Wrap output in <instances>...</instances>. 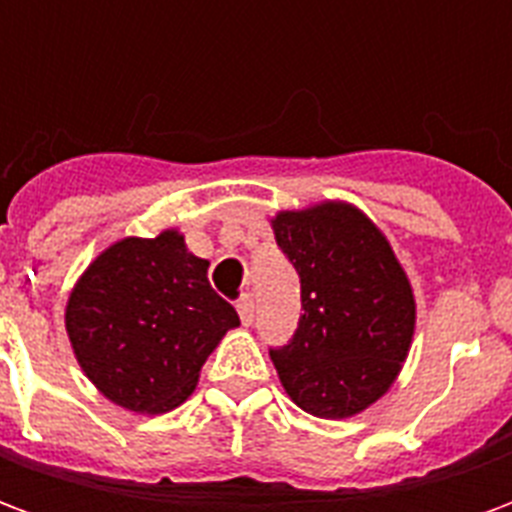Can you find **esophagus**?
<instances>
[{"label": "esophagus", "instance_id": "1", "mask_svg": "<svg viewBox=\"0 0 512 512\" xmlns=\"http://www.w3.org/2000/svg\"><path fill=\"white\" fill-rule=\"evenodd\" d=\"M235 310H238V315H241V323L249 326V323H252V315H255V299H252L249 293H244L241 299L235 301Z\"/></svg>", "mask_w": 512, "mask_h": 512}]
</instances>
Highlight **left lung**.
Returning <instances> with one entry per match:
<instances>
[{"mask_svg": "<svg viewBox=\"0 0 512 512\" xmlns=\"http://www.w3.org/2000/svg\"><path fill=\"white\" fill-rule=\"evenodd\" d=\"M282 255L301 282V318L271 348L293 403L321 419L365 411L392 386L414 337V293L392 246L345 202L274 219Z\"/></svg>", "mask_w": 512, "mask_h": 512, "instance_id": "1", "label": "left lung"}]
</instances>
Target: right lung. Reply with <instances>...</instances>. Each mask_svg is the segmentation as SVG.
Wrapping results in <instances>:
<instances>
[{"label": "right lung", "mask_w": 512, "mask_h": 512, "mask_svg": "<svg viewBox=\"0 0 512 512\" xmlns=\"http://www.w3.org/2000/svg\"><path fill=\"white\" fill-rule=\"evenodd\" d=\"M238 312L208 282V260L183 235L123 238L76 282L65 329L101 395L136 414H164L194 392Z\"/></svg>", "instance_id": "right-lung-1"}]
</instances>
